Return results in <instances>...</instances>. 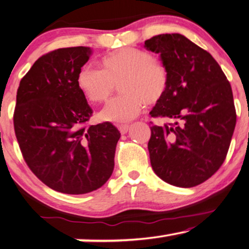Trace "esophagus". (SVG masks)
<instances>
[{"label": "esophagus", "mask_w": 249, "mask_h": 249, "mask_svg": "<svg viewBox=\"0 0 249 249\" xmlns=\"http://www.w3.org/2000/svg\"><path fill=\"white\" fill-rule=\"evenodd\" d=\"M118 129H119V131L122 133V135H124V133H127V131H128L129 125L128 124H119Z\"/></svg>", "instance_id": "1"}]
</instances>
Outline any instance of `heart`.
Returning a JSON list of instances; mask_svg holds the SVG:
<instances>
[{
  "label": "heart",
  "mask_w": 249,
  "mask_h": 249,
  "mask_svg": "<svg viewBox=\"0 0 249 249\" xmlns=\"http://www.w3.org/2000/svg\"><path fill=\"white\" fill-rule=\"evenodd\" d=\"M77 84L86 99L104 103L120 84L124 94L110 101L101 112L106 121L124 124L137 118L145 103L154 106L166 94L169 84L167 67L146 50L128 47L104 57L102 70L82 67Z\"/></svg>",
  "instance_id": "1"
}]
</instances>
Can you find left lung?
Wrapping results in <instances>:
<instances>
[{"label": "left lung", "instance_id": "left-lung-1", "mask_svg": "<svg viewBox=\"0 0 249 249\" xmlns=\"http://www.w3.org/2000/svg\"><path fill=\"white\" fill-rule=\"evenodd\" d=\"M145 47L160 53L169 73L166 94L150 116L174 120L150 127L151 167L168 184L196 186L228 153L237 120L231 86L213 57L184 36L158 35Z\"/></svg>", "mask_w": 249, "mask_h": 249}]
</instances>
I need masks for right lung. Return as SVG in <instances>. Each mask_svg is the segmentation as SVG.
Segmentation results:
<instances>
[{"instance_id": "1", "label": "right lung", "mask_w": 249, "mask_h": 249, "mask_svg": "<svg viewBox=\"0 0 249 249\" xmlns=\"http://www.w3.org/2000/svg\"><path fill=\"white\" fill-rule=\"evenodd\" d=\"M89 47L59 48L42 55L20 81L14 132L31 172L50 189L85 194L110 178L120 132L110 122L89 125L93 110L77 75Z\"/></svg>"}]
</instances>
